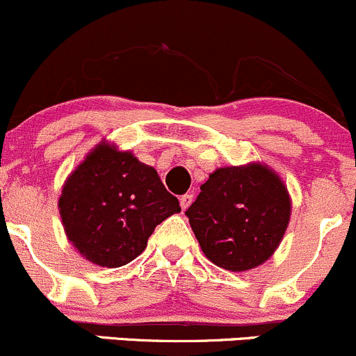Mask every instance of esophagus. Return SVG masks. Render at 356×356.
<instances>
[{"label": "esophagus", "instance_id": "obj_1", "mask_svg": "<svg viewBox=\"0 0 356 356\" xmlns=\"http://www.w3.org/2000/svg\"><path fill=\"white\" fill-rule=\"evenodd\" d=\"M179 201H181L182 211H186L191 206V202H193V194H184V196L179 199Z\"/></svg>", "mask_w": 356, "mask_h": 356}]
</instances>
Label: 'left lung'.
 I'll return each instance as SVG.
<instances>
[{"label": "left lung", "mask_w": 356, "mask_h": 356, "mask_svg": "<svg viewBox=\"0 0 356 356\" xmlns=\"http://www.w3.org/2000/svg\"><path fill=\"white\" fill-rule=\"evenodd\" d=\"M287 186L264 162L220 167L186 211L206 259L232 272L265 264L291 221Z\"/></svg>", "instance_id": "1"}]
</instances>
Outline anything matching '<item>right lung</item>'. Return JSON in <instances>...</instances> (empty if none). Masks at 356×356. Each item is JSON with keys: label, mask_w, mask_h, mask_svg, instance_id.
Returning a JSON list of instances; mask_svg holds the SVG:
<instances>
[{"label": "right lung", "mask_w": 356, "mask_h": 356, "mask_svg": "<svg viewBox=\"0 0 356 356\" xmlns=\"http://www.w3.org/2000/svg\"><path fill=\"white\" fill-rule=\"evenodd\" d=\"M58 213L72 247L99 267L130 264L155 226L181 213L154 167L103 140L65 179Z\"/></svg>", "instance_id": "add662e5"}]
</instances>
